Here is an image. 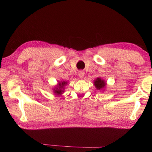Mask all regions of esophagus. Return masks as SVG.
Instances as JSON below:
<instances>
[{
	"mask_svg": "<svg viewBox=\"0 0 152 152\" xmlns=\"http://www.w3.org/2000/svg\"><path fill=\"white\" fill-rule=\"evenodd\" d=\"M83 76H84V72H83V71H79L78 72V76L80 78H83Z\"/></svg>",
	"mask_w": 152,
	"mask_h": 152,
	"instance_id": "1",
	"label": "esophagus"
}]
</instances>
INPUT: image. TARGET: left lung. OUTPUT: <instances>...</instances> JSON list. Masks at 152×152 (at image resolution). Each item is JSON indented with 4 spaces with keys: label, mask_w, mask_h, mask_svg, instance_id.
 I'll return each instance as SVG.
<instances>
[{
    "label": "left lung",
    "mask_w": 152,
    "mask_h": 152,
    "mask_svg": "<svg viewBox=\"0 0 152 152\" xmlns=\"http://www.w3.org/2000/svg\"><path fill=\"white\" fill-rule=\"evenodd\" d=\"M93 84H94L96 89L97 90H102V91H104V89L106 88V83L104 80L100 78V77H98V78H96V79L94 80Z\"/></svg>",
    "instance_id": "obj_1"
}]
</instances>
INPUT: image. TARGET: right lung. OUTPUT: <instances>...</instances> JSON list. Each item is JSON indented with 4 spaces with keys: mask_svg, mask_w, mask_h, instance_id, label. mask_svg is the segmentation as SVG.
Here are the masks:
<instances>
[{
    "mask_svg": "<svg viewBox=\"0 0 152 152\" xmlns=\"http://www.w3.org/2000/svg\"><path fill=\"white\" fill-rule=\"evenodd\" d=\"M57 84L53 89V92L54 94L57 96L61 95L64 92L65 87L68 84V82L66 81H58Z\"/></svg>",
    "mask_w": 152,
    "mask_h": 152,
    "instance_id": "right-lung-1",
    "label": "right lung"
}]
</instances>
